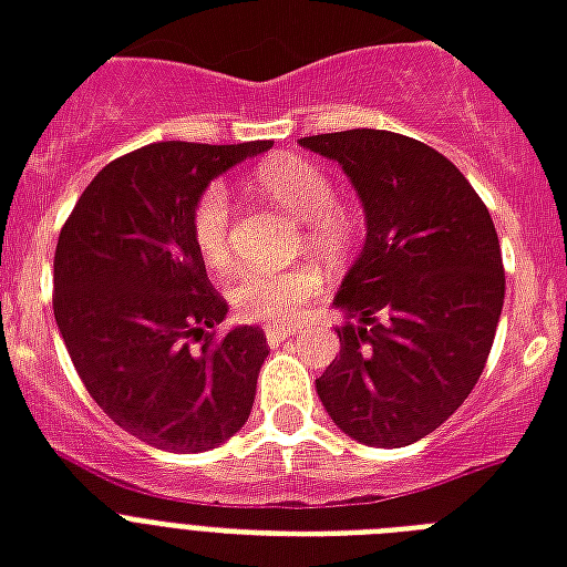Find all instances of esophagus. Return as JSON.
<instances>
[{
	"mask_svg": "<svg viewBox=\"0 0 567 567\" xmlns=\"http://www.w3.org/2000/svg\"><path fill=\"white\" fill-rule=\"evenodd\" d=\"M289 333H296V328H280V324H269V328H266V340H269L271 349H278V346L287 340Z\"/></svg>",
	"mask_w": 567,
	"mask_h": 567,
	"instance_id": "1",
	"label": "esophagus"
}]
</instances>
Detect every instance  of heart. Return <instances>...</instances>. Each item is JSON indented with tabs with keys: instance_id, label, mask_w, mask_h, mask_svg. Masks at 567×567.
Instances as JSON below:
<instances>
[{
	"instance_id": "heart-1",
	"label": "heart",
	"mask_w": 567,
	"mask_h": 567,
	"mask_svg": "<svg viewBox=\"0 0 567 567\" xmlns=\"http://www.w3.org/2000/svg\"><path fill=\"white\" fill-rule=\"evenodd\" d=\"M254 188L262 197L301 221L305 243L319 257H343L361 230L352 206L333 197V186L319 165L301 156H275L254 171ZM234 206L221 183H209L200 192L192 213V234L204 262L215 271H230L236 262L230 243ZM322 271L298 266L289 271H251L236 280L230 292L239 319L248 322H292L310 298L322 292Z\"/></svg>"
}]
</instances>
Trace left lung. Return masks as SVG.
<instances>
[{"instance_id":"left-lung-1","label":"left lung","mask_w":567,"mask_h":567,"mask_svg":"<svg viewBox=\"0 0 567 567\" xmlns=\"http://www.w3.org/2000/svg\"><path fill=\"white\" fill-rule=\"evenodd\" d=\"M352 179L363 251L333 296L340 354L316 379L337 429L408 446L476 388L497 333L506 275L482 197L446 156L384 130L301 138Z\"/></svg>"}]
</instances>
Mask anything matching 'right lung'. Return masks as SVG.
I'll return each instance as SVG.
<instances>
[{
  "label": "right lung",
  "instance_id": "add662e5",
  "mask_svg": "<svg viewBox=\"0 0 567 567\" xmlns=\"http://www.w3.org/2000/svg\"><path fill=\"white\" fill-rule=\"evenodd\" d=\"M271 142L147 144L109 162L55 245V324L91 399L165 452H206L251 414L269 354L254 324L215 337L227 301L192 234L200 192Z\"/></svg>",
  "mask_w": 567,
  "mask_h": 567
}]
</instances>
